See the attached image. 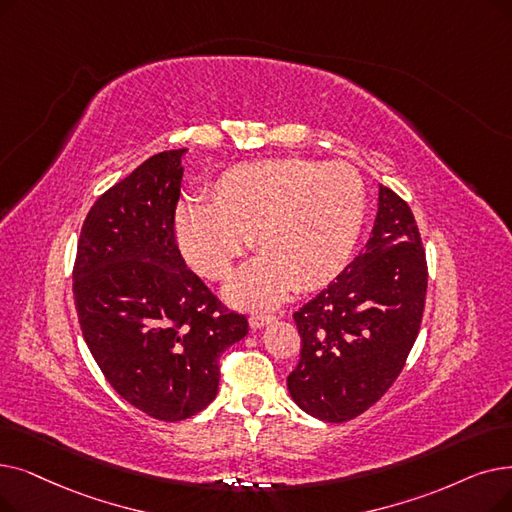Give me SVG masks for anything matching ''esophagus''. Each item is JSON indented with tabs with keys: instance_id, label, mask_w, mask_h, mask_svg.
I'll use <instances>...</instances> for the list:
<instances>
[{
	"instance_id": "esophagus-1",
	"label": "esophagus",
	"mask_w": 512,
	"mask_h": 512,
	"mask_svg": "<svg viewBox=\"0 0 512 512\" xmlns=\"http://www.w3.org/2000/svg\"><path fill=\"white\" fill-rule=\"evenodd\" d=\"M276 316L274 314H251L249 316V324H251V328H261V326H265L268 322H272Z\"/></svg>"
}]
</instances>
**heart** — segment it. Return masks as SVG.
I'll return each instance as SVG.
<instances>
[{
  "instance_id": "heart-1",
  "label": "heart",
  "mask_w": 512,
  "mask_h": 512,
  "mask_svg": "<svg viewBox=\"0 0 512 512\" xmlns=\"http://www.w3.org/2000/svg\"><path fill=\"white\" fill-rule=\"evenodd\" d=\"M366 188L347 163L257 161L228 169L209 201L177 209L186 261L209 280L230 276L247 247L261 253L228 288L238 305H272L291 288L311 291L343 268L366 217Z\"/></svg>"
}]
</instances>
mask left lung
Listing matches in <instances>:
<instances>
[{
	"label": "left lung",
	"mask_w": 512,
	"mask_h": 512,
	"mask_svg": "<svg viewBox=\"0 0 512 512\" xmlns=\"http://www.w3.org/2000/svg\"><path fill=\"white\" fill-rule=\"evenodd\" d=\"M427 255L412 209L381 186L364 251L293 318L301 337L288 391L326 422L366 412L404 370L427 299Z\"/></svg>",
	"instance_id": "left-lung-1"
}]
</instances>
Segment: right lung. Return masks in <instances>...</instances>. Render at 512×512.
Here are the masks:
<instances>
[{
  "label": "right lung",
  "instance_id": "right-lung-1",
  "mask_svg": "<svg viewBox=\"0 0 512 512\" xmlns=\"http://www.w3.org/2000/svg\"><path fill=\"white\" fill-rule=\"evenodd\" d=\"M182 150L159 152L87 213L73 265L83 339L106 381L144 414L175 422L207 408L219 358L249 332L177 247Z\"/></svg>",
  "mask_w": 512,
  "mask_h": 512
}]
</instances>
